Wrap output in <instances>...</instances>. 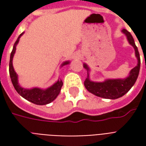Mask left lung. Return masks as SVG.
Returning a JSON list of instances; mask_svg holds the SVG:
<instances>
[{
	"label": "left lung",
	"instance_id": "left-lung-1",
	"mask_svg": "<svg viewBox=\"0 0 146 146\" xmlns=\"http://www.w3.org/2000/svg\"><path fill=\"white\" fill-rule=\"evenodd\" d=\"M122 32L125 33L130 44H131L135 48V55L138 58V65L131 70L129 76L125 79L106 80L104 82H93L89 80L88 74V77L84 80V86L89 92L94 94L96 96L110 99H116L119 97H122L123 95H125L131 88L138 78L141 63L138 48L135 45V40L131 34L124 29L122 30ZM84 67L88 71V67L86 64L84 65Z\"/></svg>",
	"mask_w": 146,
	"mask_h": 146
}]
</instances>
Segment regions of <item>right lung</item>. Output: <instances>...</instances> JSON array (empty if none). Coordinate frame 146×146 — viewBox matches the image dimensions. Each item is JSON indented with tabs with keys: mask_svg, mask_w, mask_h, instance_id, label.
Returning a JSON list of instances; mask_svg holds the SVG:
<instances>
[{
	"mask_svg": "<svg viewBox=\"0 0 146 146\" xmlns=\"http://www.w3.org/2000/svg\"><path fill=\"white\" fill-rule=\"evenodd\" d=\"M23 33L20 34V36H19L17 40L15 41L12 49V51L11 53V56H10V62H9V74H10V77H11V82L12 84L14 86L15 89L16 90V92L19 94V95L26 98L28 101L33 102L34 104L36 105H46L50 103L51 102L54 100L56 97H57L59 92L61 91V88L63 84V83L62 80H58L57 82L54 84L53 85L48 88L46 90H42L40 88H33V89H24L21 88L19 84H18V76L16 73L15 72L14 68L12 66V58L14 56L15 52V48H16V45H17L19 40L20 38V36L23 35ZM69 63V62H65L62 66L66 65Z\"/></svg>",
	"mask_w": 146,
	"mask_h": 146,
	"instance_id": "obj_1",
	"label": "right lung"
}]
</instances>
